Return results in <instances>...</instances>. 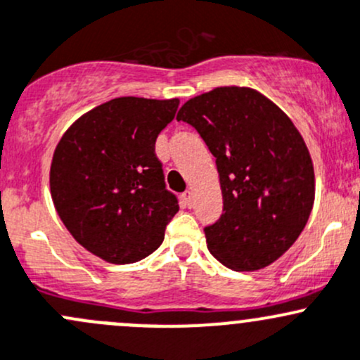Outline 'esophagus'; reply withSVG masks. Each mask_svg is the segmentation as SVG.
I'll return each instance as SVG.
<instances>
[{
	"label": "esophagus",
	"mask_w": 360,
	"mask_h": 360,
	"mask_svg": "<svg viewBox=\"0 0 360 360\" xmlns=\"http://www.w3.org/2000/svg\"><path fill=\"white\" fill-rule=\"evenodd\" d=\"M181 198H184V205L187 207L192 206V191H185L184 194H181Z\"/></svg>",
	"instance_id": "esophagus-1"
}]
</instances>
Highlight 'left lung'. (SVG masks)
<instances>
[{"instance_id":"left-lung-1","label":"left lung","mask_w":360,"mask_h":360,"mask_svg":"<svg viewBox=\"0 0 360 360\" xmlns=\"http://www.w3.org/2000/svg\"><path fill=\"white\" fill-rule=\"evenodd\" d=\"M176 121L217 158L224 213L205 227L210 253L250 272L292 246L314 206V166L292 121L257 90L221 86L191 98Z\"/></svg>"}]
</instances>
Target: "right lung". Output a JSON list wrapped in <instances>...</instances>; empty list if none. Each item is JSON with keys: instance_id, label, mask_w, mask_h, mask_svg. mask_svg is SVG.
I'll use <instances>...</instances> for the list:
<instances>
[{"instance_id": "1", "label": "right lung", "mask_w": 360, "mask_h": 360, "mask_svg": "<svg viewBox=\"0 0 360 360\" xmlns=\"http://www.w3.org/2000/svg\"><path fill=\"white\" fill-rule=\"evenodd\" d=\"M179 98L120 97L81 116L50 168L55 210L74 239L110 263H135L161 246L179 199L166 188L155 139Z\"/></svg>"}]
</instances>
